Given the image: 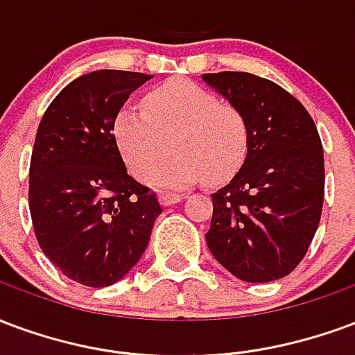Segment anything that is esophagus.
<instances>
[{
  "label": "esophagus",
  "mask_w": 355,
  "mask_h": 355,
  "mask_svg": "<svg viewBox=\"0 0 355 355\" xmlns=\"http://www.w3.org/2000/svg\"><path fill=\"white\" fill-rule=\"evenodd\" d=\"M160 204L162 206H172V204H178L183 200V195H174V193H164V195H160Z\"/></svg>",
  "instance_id": "1"
}]
</instances>
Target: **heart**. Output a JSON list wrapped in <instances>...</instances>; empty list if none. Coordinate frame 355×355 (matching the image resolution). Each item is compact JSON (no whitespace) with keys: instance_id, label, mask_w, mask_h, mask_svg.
Here are the masks:
<instances>
[{"instance_id":"1","label":"heart","mask_w":355,"mask_h":355,"mask_svg":"<svg viewBox=\"0 0 355 355\" xmlns=\"http://www.w3.org/2000/svg\"><path fill=\"white\" fill-rule=\"evenodd\" d=\"M113 138L132 174L144 183L155 177L153 183L162 189L232 180L252 146L244 111L185 79L153 89L144 98V111L119 110ZM170 143L176 157L161 171Z\"/></svg>"}]
</instances>
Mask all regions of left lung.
<instances>
[{"mask_svg": "<svg viewBox=\"0 0 355 355\" xmlns=\"http://www.w3.org/2000/svg\"><path fill=\"white\" fill-rule=\"evenodd\" d=\"M202 79L244 111L252 130L244 166L211 195L209 252L240 280L284 278L306 255L322 217L325 166L318 128L304 105L268 79L245 71Z\"/></svg>", "mask_w": 355, "mask_h": 355, "instance_id": "8db88e82", "label": "left lung"}]
</instances>
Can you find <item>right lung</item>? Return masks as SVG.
Wrapping results in <instances>:
<instances>
[{
    "label": "right lung",
    "instance_id": "add662e5",
    "mask_svg": "<svg viewBox=\"0 0 355 355\" xmlns=\"http://www.w3.org/2000/svg\"><path fill=\"white\" fill-rule=\"evenodd\" d=\"M153 75L100 69L62 89L46 107L30 162V214L41 250L69 280L107 287L146 252L157 195L124 166L113 119Z\"/></svg>",
    "mask_w": 355,
    "mask_h": 355
}]
</instances>
